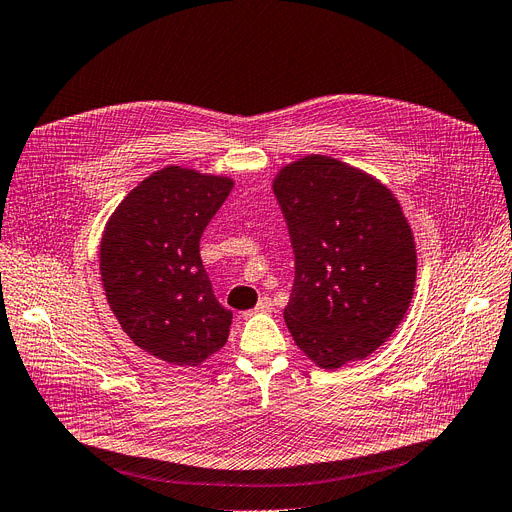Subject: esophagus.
<instances>
[{"label": "esophagus", "mask_w": 512, "mask_h": 512, "mask_svg": "<svg viewBox=\"0 0 512 512\" xmlns=\"http://www.w3.org/2000/svg\"><path fill=\"white\" fill-rule=\"evenodd\" d=\"M272 310H274L272 299H270V297H261V299H259V304L255 306V310L242 312V316H244V318H249V316H253V314H268V312H272Z\"/></svg>", "instance_id": "esophagus-1"}]
</instances>
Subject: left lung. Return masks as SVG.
<instances>
[{
  "label": "left lung",
  "mask_w": 512,
  "mask_h": 512,
  "mask_svg": "<svg viewBox=\"0 0 512 512\" xmlns=\"http://www.w3.org/2000/svg\"><path fill=\"white\" fill-rule=\"evenodd\" d=\"M274 194L289 225L295 282L285 323L310 361H363L405 318L418 274L411 225L365 170L310 154L282 166Z\"/></svg>",
  "instance_id": "left-lung-1"
}]
</instances>
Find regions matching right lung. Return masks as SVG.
<instances>
[{
	"label": "right lung",
	"mask_w": 512,
	"mask_h": 512,
	"mask_svg": "<svg viewBox=\"0 0 512 512\" xmlns=\"http://www.w3.org/2000/svg\"><path fill=\"white\" fill-rule=\"evenodd\" d=\"M234 179L164 166L143 179L105 223L99 270L107 304L143 352L198 367L230 335L232 312L215 299L200 236Z\"/></svg>",
	"instance_id": "1"
}]
</instances>
